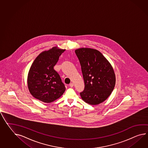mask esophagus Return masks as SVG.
I'll return each mask as SVG.
<instances>
[{"label": "esophagus", "instance_id": "1", "mask_svg": "<svg viewBox=\"0 0 148 148\" xmlns=\"http://www.w3.org/2000/svg\"><path fill=\"white\" fill-rule=\"evenodd\" d=\"M69 86L71 87V88H72V87L74 86V84L73 83H70V84H69Z\"/></svg>", "mask_w": 148, "mask_h": 148}]
</instances>
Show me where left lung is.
<instances>
[{"label": "left lung", "mask_w": 148, "mask_h": 148, "mask_svg": "<svg viewBox=\"0 0 148 148\" xmlns=\"http://www.w3.org/2000/svg\"><path fill=\"white\" fill-rule=\"evenodd\" d=\"M75 52L81 66L85 84L80 96L89 104H99L105 101L114 89L115 76L113 69L97 50L81 48Z\"/></svg>", "instance_id": "left-lung-1"}]
</instances>
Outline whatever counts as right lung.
I'll return each mask as SVG.
<instances>
[{
	"instance_id": "right-lung-1",
	"label": "right lung",
	"mask_w": 148,
	"mask_h": 148,
	"mask_svg": "<svg viewBox=\"0 0 148 148\" xmlns=\"http://www.w3.org/2000/svg\"><path fill=\"white\" fill-rule=\"evenodd\" d=\"M65 50L53 47L40 53L33 62L28 75V86L33 97L44 103L56 100L65 92V84L54 69Z\"/></svg>"
}]
</instances>
